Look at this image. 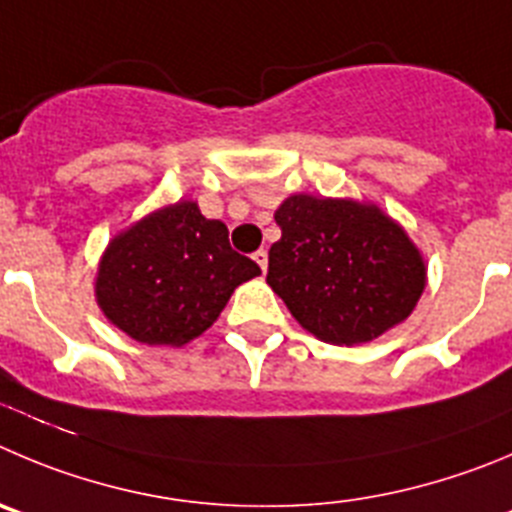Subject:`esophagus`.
<instances>
[{
    "instance_id": "1",
    "label": "esophagus",
    "mask_w": 512,
    "mask_h": 512,
    "mask_svg": "<svg viewBox=\"0 0 512 512\" xmlns=\"http://www.w3.org/2000/svg\"><path fill=\"white\" fill-rule=\"evenodd\" d=\"M252 260H255L257 265H260V270H262V272L267 270V252H265V250H257L255 255H252Z\"/></svg>"
}]
</instances>
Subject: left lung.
Wrapping results in <instances>:
<instances>
[{"label": "left lung", "mask_w": 512, "mask_h": 512, "mask_svg": "<svg viewBox=\"0 0 512 512\" xmlns=\"http://www.w3.org/2000/svg\"><path fill=\"white\" fill-rule=\"evenodd\" d=\"M267 285L295 321L333 346H356L407 321L427 267L376 204L293 194L275 212Z\"/></svg>", "instance_id": "left-lung-1"}]
</instances>
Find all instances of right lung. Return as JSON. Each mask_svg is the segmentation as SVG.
Masks as SVG:
<instances>
[{
	"instance_id": "obj_1",
	"label": "right lung",
	"mask_w": 512,
	"mask_h": 512,
	"mask_svg": "<svg viewBox=\"0 0 512 512\" xmlns=\"http://www.w3.org/2000/svg\"><path fill=\"white\" fill-rule=\"evenodd\" d=\"M260 267L229 247L219 219L197 202L156 209L103 252L95 300L113 326L148 346H184L219 318L234 288Z\"/></svg>"
}]
</instances>
